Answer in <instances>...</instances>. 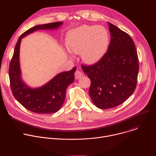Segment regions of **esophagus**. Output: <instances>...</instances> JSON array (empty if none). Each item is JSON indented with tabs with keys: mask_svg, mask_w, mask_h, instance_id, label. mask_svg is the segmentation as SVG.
<instances>
[{
	"mask_svg": "<svg viewBox=\"0 0 156 156\" xmlns=\"http://www.w3.org/2000/svg\"><path fill=\"white\" fill-rule=\"evenodd\" d=\"M83 73L81 71H80L79 70H76L75 73V79H79L80 78H81L83 76Z\"/></svg>",
	"mask_w": 156,
	"mask_h": 156,
	"instance_id": "obj_1",
	"label": "esophagus"
}]
</instances>
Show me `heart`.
I'll list each match as a JSON object with an SVG mask.
<instances>
[{"label":"heart","instance_id":"b5f03b06","mask_svg":"<svg viewBox=\"0 0 156 156\" xmlns=\"http://www.w3.org/2000/svg\"><path fill=\"white\" fill-rule=\"evenodd\" d=\"M109 44V35L101 26L83 25L68 32L66 45L70 52H81L84 62L93 64L106 52Z\"/></svg>","mask_w":156,"mask_h":156}]
</instances>
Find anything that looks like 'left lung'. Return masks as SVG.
<instances>
[{"label": "left lung", "instance_id": "left-lung-1", "mask_svg": "<svg viewBox=\"0 0 156 156\" xmlns=\"http://www.w3.org/2000/svg\"><path fill=\"white\" fill-rule=\"evenodd\" d=\"M110 42L107 51L96 63L81 65L91 80L89 90L95 105L101 109L124 102L135 90L139 60L130 36L108 22Z\"/></svg>", "mask_w": 156, "mask_h": 156}]
</instances>
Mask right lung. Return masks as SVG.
<instances>
[{"instance_id": "1", "label": "right lung", "mask_w": 156, "mask_h": 156, "mask_svg": "<svg viewBox=\"0 0 156 156\" xmlns=\"http://www.w3.org/2000/svg\"><path fill=\"white\" fill-rule=\"evenodd\" d=\"M62 23V21L54 22L33 27L20 36L15 47L9 71L11 90L15 98L22 105L34 113L48 114L57 112L65 101L66 88L74 81L76 67L58 74L41 87L30 88L21 78L19 58L21 41L23 37L34 31L54 30Z\"/></svg>"}]
</instances>
